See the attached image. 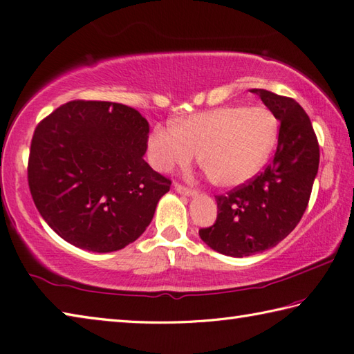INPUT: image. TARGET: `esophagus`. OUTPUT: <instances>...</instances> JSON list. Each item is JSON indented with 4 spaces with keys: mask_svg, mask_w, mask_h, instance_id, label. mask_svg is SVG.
Wrapping results in <instances>:
<instances>
[{
    "mask_svg": "<svg viewBox=\"0 0 354 354\" xmlns=\"http://www.w3.org/2000/svg\"><path fill=\"white\" fill-rule=\"evenodd\" d=\"M175 190L178 193H181V195H184V196H193V195H195V190L189 189V187H184L183 184H179V183H175Z\"/></svg>",
    "mask_w": 354,
    "mask_h": 354,
    "instance_id": "34e87169",
    "label": "esophagus"
}]
</instances>
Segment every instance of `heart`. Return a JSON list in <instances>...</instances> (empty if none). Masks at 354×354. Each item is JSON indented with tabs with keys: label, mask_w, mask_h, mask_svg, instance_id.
Returning a JSON list of instances; mask_svg holds the SVG:
<instances>
[{
	"label": "heart",
	"mask_w": 354,
	"mask_h": 354,
	"mask_svg": "<svg viewBox=\"0 0 354 354\" xmlns=\"http://www.w3.org/2000/svg\"><path fill=\"white\" fill-rule=\"evenodd\" d=\"M278 130L267 107L227 106L189 116L173 129L156 127L149 151L159 170L189 164L199 151V162L214 184L236 187L264 167Z\"/></svg>",
	"instance_id": "obj_1"
}]
</instances>
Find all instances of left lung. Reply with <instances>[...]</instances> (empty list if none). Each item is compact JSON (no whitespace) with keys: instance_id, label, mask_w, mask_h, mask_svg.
I'll use <instances>...</instances> for the list:
<instances>
[{"instance_id":"1","label":"left lung","mask_w":354,"mask_h":354,"mask_svg":"<svg viewBox=\"0 0 354 354\" xmlns=\"http://www.w3.org/2000/svg\"><path fill=\"white\" fill-rule=\"evenodd\" d=\"M279 120L272 164L250 181L216 195L218 218L201 228L207 245L233 258L262 253L299 224L319 169V144L308 115L293 98L252 88Z\"/></svg>"}]
</instances>
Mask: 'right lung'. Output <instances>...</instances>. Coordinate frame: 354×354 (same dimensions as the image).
<instances>
[{"label":"right lung","instance_id":"add662e5","mask_svg":"<svg viewBox=\"0 0 354 354\" xmlns=\"http://www.w3.org/2000/svg\"><path fill=\"white\" fill-rule=\"evenodd\" d=\"M149 122L118 102L76 100L33 131L27 179L55 233L88 252L121 250L144 233L171 181L144 161Z\"/></svg>","mask_w":354,"mask_h":354}]
</instances>
